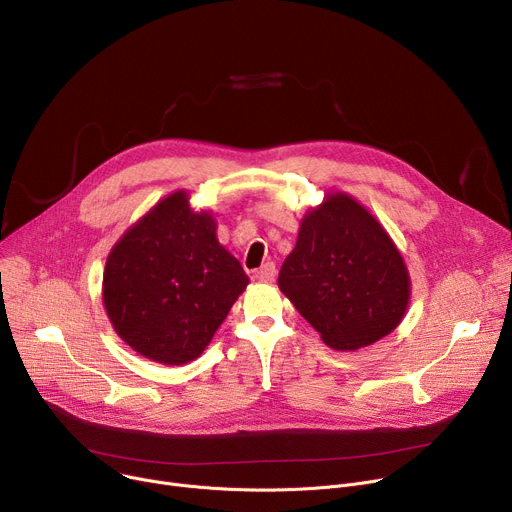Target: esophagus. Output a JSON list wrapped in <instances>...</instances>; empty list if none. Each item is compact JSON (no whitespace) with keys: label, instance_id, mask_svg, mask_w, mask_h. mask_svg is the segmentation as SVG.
<instances>
[{"label":"esophagus","instance_id":"obj_1","mask_svg":"<svg viewBox=\"0 0 512 512\" xmlns=\"http://www.w3.org/2000/svg\"><path fill=\"white\" fill-rule=\"evenodd\" d=\"M273 277H275V263L273 261H267L265 265H261L255 271V280H259V282H271Z\"/></svg>","mask_w":512,"mask_h":512}]
</instances>
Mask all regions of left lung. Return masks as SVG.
I'll return each mask as SVG.
<instances>
[{"mask_svg":"<svg viewBox=\"0 0 512 512\" xmlns=\"http://www.w3.org/2000/svg\"><path fill=\"white\" fill-rule=\"evenodd\" d=\"M277 286L337 351L390 335L410 300L398 247L378 218L345 192L327 194L304 214Z\"/></svg>","mask_w":512,"mask_h":512,"instance_id":"obj_1","label":"left lung"}]
</instances>
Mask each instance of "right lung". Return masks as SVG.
Listing matches in <instances>:
<instances>
[{
    "instance_id": "1",
    "label": "right lung",
    "mask_w": 512,
    "mask_h": 512,
    "mask_svg": "<svg viewBox=\"0 0 512 512\" xmlns=\"http://www.w3.org/2000/svg\"><path fill=\"white\" fill-rule=\"evenodd\" d=\"M249 277L216 239V220L177 190L112 247L102 300L116 335L163 365L194 361L212 341Z\"/></svg>"
}]
</instances>
